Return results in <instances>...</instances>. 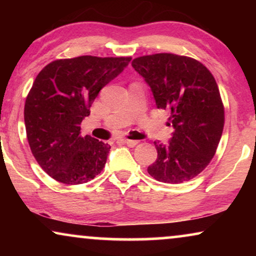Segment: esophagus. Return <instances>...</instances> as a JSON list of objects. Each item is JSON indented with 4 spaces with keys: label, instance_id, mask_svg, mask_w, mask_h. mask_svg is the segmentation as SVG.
I'll return each mask as SVG.
<instances>
[{
    "label": "esophagus",
    "instance_id": "obj_1",
    "mask_svg": "<svg viewBox=\"0 0 256 256\" xmlns=\"http://www.w3.org/2000/svg\"><path fill=\"white\" fill-rule=\"evenodd\" d=\"M124 142L126 144H127L128 146H132H132H135L138 143V141H135V140H128V138H124Z\"/></svg>",
    "mask_w": 256,
    "mask_h": 256
}]
</instances>
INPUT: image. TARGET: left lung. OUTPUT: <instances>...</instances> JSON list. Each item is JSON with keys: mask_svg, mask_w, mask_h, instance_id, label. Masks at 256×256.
<instances>
[{"mask_svg": "<svg viewBox=\"0 0 256 256\" xmlns=\"http://www.w3.org/2000/svg\"><path fill=\"white\" fill-rule=\"evenodd\" d=\"M132 66L150 86L157 108L171 112L174 129L169 144L154 142L157 158L149 174L169 184L192 180L211 162L225 124L214 76L200 62L174 54L143 56Z\"/></svg>", "mask_w": 256, "mask_h": 256, "instance_id": "8db88e82", "label": "left lung"}]
</instances>
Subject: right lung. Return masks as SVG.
<instances>
[{"label":"right lung","mask_w":256,"mask_h":256,"mask_svg":"<svg viewBox=\"0 0 256 256\" xmlns=\"http://www.w3.org/2000/svg\"><path fill=\"white\" fill-rule=\"evenodd\" d=\"M130 60L80 56L57 59L38 73L26 100L24 122L31 152L54 180L84 184L104 168L110 146L90 135L82 138L80 124L100 90Z\"/></svg>","instance_id":"add662e5"}]
</instances>
